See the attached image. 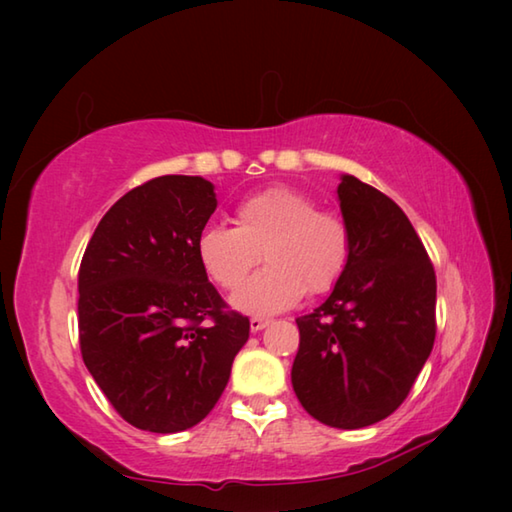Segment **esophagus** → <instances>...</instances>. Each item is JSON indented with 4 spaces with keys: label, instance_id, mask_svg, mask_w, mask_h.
Segmentation results:
<instances>
[{
    "label": "esophagus",
    "instance_id": "obj_1",
    "mask_svg": "<svg viewBox=\"0 0 512 512\" xmlns=\"http://www.w3.org/2000/svg\"><path fill=\"white\" fill-rule=\"evenodd\" d=\"M268 325H270V319H264V317L250 319V330L253 332H262L264 328H268Z\"/></svg>",
    "mask_w": 512,
    "mask_h": 512
}]
</instances>
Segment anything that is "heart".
I'll list each match as a JSON object with an SVG mask.
<instances>
[{"instance_id": "b5f03b06", "label": "heart", "mask_w": 512, "mask_h": 512, "mask_svg": "<svg viewBox=\"0 0 512 512\" xmlns=\"http://www.w3.org/2000/svg\"><path fill=\"white\" fill-rule=\"evenodd\" d=\"M312 195L268 187L235 206V226L209 224L198 235V259L213 284L237 290L259 259L268 266L233 297L246 314L288 310L310 290L323 295L339 284L354 255L345 217L317 209Z\"/></svg>"}]
</instances>
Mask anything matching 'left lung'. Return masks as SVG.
I'll list each match as a JSON object with an SVG mask.
<instances>
[{
    "label": "left lung",
    "instance_id": "left-lung-1",
    "mask_svg": "<svg viewBox=\"0 0 512 512\" xmlns=\"http://www.w3.org/2000/svg\"><path fill=\"white\" fill-rule=\"evenodd\" d=\"M354 255L321 306L297 319L292 389L312 418L361 429L391 416L436 341V273L409 217L385 193L343 176Z\"/></svg>",
    "mask_w": 512,
    "mask_h": 512
}]
</instances>
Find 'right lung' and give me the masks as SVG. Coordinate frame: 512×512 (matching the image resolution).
<instances>
[{"mask_svg": "<svg viewBox=\"0 0 512 512\" xmlns=\"http://www.w3.org/2000/svg\"><path fill=\"white\" fill-rule=\"evenodd\" d=\"M217 206L200 176H160L125 193L85 248L79 343L121 418L178 433L209 416L248 341L200 266L198 235Z\"/></svg>", "mask_w": 512, "mask_h": 512, "instance_id": "add662e5", "label": "right lung"}]
</instances>
